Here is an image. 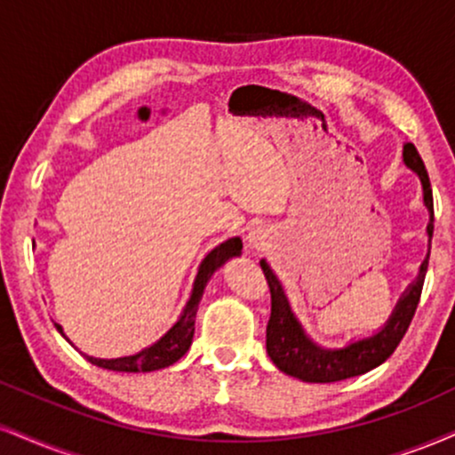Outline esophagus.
<instances>
[{
  "mask_svg": "<svg viewBox=\"0 0 455 455\" xmlns=\"http://www.w3.org/2000/svg\"><path fill=\"white\" fill-rule=\"evenodd\" d=\"M265 239H267V235L260 227H254L248 233V243L251 245V248H260V245H265Z\"/></svg>",
  "mask_w": 455,
  "mask_h": 455,
  "instance_id": "1",
  "label": "esophagus"
}]
</instances>
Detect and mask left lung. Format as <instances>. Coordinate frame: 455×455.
Instances as JSON below:
<instances>
[{"instance_id":"1","label":"left lung","mask_w":455,"mask_h":455,"mask_svg":"<svg viewBox=\"0 0 455 455\" xmlns=\"http://www.w3.org/2000/svg\"><path fill=\"white\" fill-rule=\"evenodd\" d=\"M404 163L419 175L421 186H424V204L430 212L428 235L432 237L435 205H432L430 178L413 144L404 146ZM260 267L271 290V315L269 324H267V354H269L273 364L282 373L297 377V379L307 381V384H332V381H343L349 379V377L369 373L371 369L386 363L394 354V349L398 347L409 324H411L415 309H418L421 288H424V277L426 271H428V259L421 262L418 280L409 286L404 297L398 300L387 324L377 335L355 341L343 349H324L315 346L305 335L299 320L290 311L288 299L283 294V288L275 277V273L271 271L267 260H260Z\"/></svg>"}]
</instances>
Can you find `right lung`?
I'll list each match as a JSON object with an SVG mask.
<instances>
[{
  "label": "right lung",
  "mask_w": 455,
  "mask_h": 455,
  "mask_svg": "<svg viewBox=\"0 0 455 455\" xmlns=\"http://www.w3.org/2000/svg\"><path fill=\"white\" fill-rule=\"evenodd\" d=\"M242 239L233 237L228 242H224L213 248L210 254L205 256L204 262H201L199 273H196V280L193 286V294H190L188 303L180 315V320L169 328V332L165 337H161V341H156L155 346L141 349L140 354L135 355H124V358H92V355H86L91 364L101 366V369L108 371H118V373H150V371H158L165 369V366L178 363L182 355L188 352L190 343H193V335H195V315L196 309H199V300L204 297V290L207 280L212 277V273L222 267L231 256L242 254ZM57 331L63 335V328L59 324ZM65 337V335H63Z\"/></svg>",
  "instance_id": "1"
}]
</instances>
